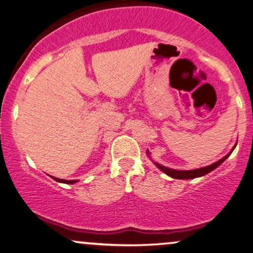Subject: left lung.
Listing matches in <instances>:
<instances>
[{
  "mask_svg": "<svg viewBox=\"0 0 253 253\" xmlns=\"http://www.w3.org/2000/svg\"><path fill=\"white\" fill-rule=\"evenodd\" d=\"M236 145H237V144H235V146L232 147V150L230 151V152H229L227 156L223 157L222 159H219L218 162L211 164V165H209V166L202 167V169H191V170H178V169H169V167H165V166L160 165V164H158V163H155V164H156V166L158 167L160 170H163V172L165 173V174H167V175L170 176V178H173V179H194V178H199V176H203V175L208 174L209 172H211L212 169H215L216 167H218L219 165H221V164L224 162V160L227 159L229 156L231 155V152H232V151H234ZM147 155H149V151H147Z\"/></svg>",
  "mask_w": 253,
  "mask_h": 253,
  "instance_id": "obj_1",
  "label": "left lung"
}]
</instances>
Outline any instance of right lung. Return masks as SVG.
<instances>
[{"instance_id": "1", "label": "right lung", "mask_w": 253, "mask_h": 253, "mask_svg": "<svg viewBox=\"0 0 253 253\" xmlns=\"http://www.w3.org/2000/svg\"><path fill=\"white\" fill-rule=\"evenodd\" d=\"M52 179H54L55 181H58V182H62V183H68V185H72V183L77 182V180H64V179H58V178H54V176H52Z\"/></svg>"}]
</instances>
